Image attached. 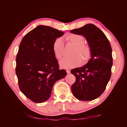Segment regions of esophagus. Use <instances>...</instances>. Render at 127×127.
Segmentation results:
<instances>
[{"label":"esophagus","instance_id":"34e87169","mask_svg":"<svg viewBox=\"0 0 127 127\" xmlns=\"http://www.w3.org/2000/svg\"><path fill=\"white\" fill-rule=\"evenodd\" d=\"M66 71H67V74H70V70H66Z\"/></svg>","mask_w":127,"mask_h":127}]
</instances>
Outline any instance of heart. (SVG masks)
Returning a JSON list of instances; mask_svg holds the SVG:
<instances>
[{
	"mask_svg": "<svg viewBox=\"0 0 127 127\" xmlns=\"http://www.w3.org/2000/svg\"><path fill=\"white\" fill-rule=\"evenodd\" d=\"M66 40L75 45L74 50L71 57H64L59 61L60 66L64 69H69L79 66L82 64V59L78 55H82L83 63H86L90 59L91 55L90 47L84 43V38L77 34H70L66 36ZM64 44L62 39L57 38L53 43L52 49L55 57L57 59L62 57L64 53Z\"/></svg>",
	"mask_w": 127,
	"mask_h": 127,
	"instance_id": "obj_1",
	"label": "heart"
}]
</instances>
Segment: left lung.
Here are the masks:
<instances>
[{"label":"left lung","mask_w":127,"mask_h":127,"mask_svg":"<svg viewBox=\"0 0 127 127\" xmlns=\"http://www.w3.org/2000/svg\"><path fill=\"white\" fill-rule=\"evenodd\" d=\"M70 32L85 37L91 51V58L85 65L71 70L76 77L71 86L72 94L79 100H93L103 93L111 78L113 64L111 44L102 31L93 24Z\"/></svg>","instance_id":"obj_1"}]
</instances>
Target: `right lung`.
Wrapping results in <instances>:
<instances>
[{
  "label": "right lung",
  "mask_w": 127,
  "mask_h": 127,
  "mask_svg": "<svg viewBox=\"0 0 127 127\" xmlns=\"http://www.w3.org/2000/svg\"><path fill=\"white\" fill-rule=\"evenodd\" d=\"M64 32L51 27L39 25L27 33L21 42L17 55L16 74L20 90L35 103H43L50 97L57 80L67 75L59 69L52 45Z\"/></svg>",
  "instance_id": "right-lung-1"
}]
</instances>
